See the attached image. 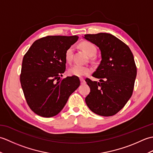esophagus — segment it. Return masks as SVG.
Wrapping results in <instances>:
<instances>
[{"label":"esophagus","instance_id":"1","mask_svg":"<svg viewBox=\"0 0 153 153\" xmlns=\"http://www.w3.org/2000/svg\"><path fill=\"white\" fill-rule=\"evenodd\" d=\"M79 79H80L81 84H82V85H84V84H85V79H83V78H80Z\"/></svg>","mask_w":153,"mask_h":153}]
</instances>
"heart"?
<instances>
[{"label":"heart","mask_w":153,"mask_h":153,"mask_svg":"<svg viewBox=\"0 0 153 153\" xmlns=\"http://www.w3.org/2000/svg\"><path fill=\"white\" fill-rule=\"evenodd\" d=\"M79 46L89 56L92 57L95 55L97 52L96 47H95V45L91 43H90V42H83V43L80 44ZM73 53V47H71L68 48L66 51V54H65V58H66L67 62H70L71 59H72ZM90 71L91 70L89 68L77 64L74 65V66L70 67L69 70H68V73H69L70 75L77 77L85 76L86 75L89 74Z\"/></svg>","instance_id":"obj_1"}]
</instances>
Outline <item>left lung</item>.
Here are the masks:
<instances>
[{
    "label": "left lung",
    "mask_w": 153,
    "mask_h": 153,
    "mask_svg": "<svg viewBox=\"0 0 153 153\" xmlns=\"http://www.w3.org/2000/svg\"><path fill=\"white\" fill-rule=\"evenodd\" d=\"M99 47L101 61L92 76L99 82L86 79L91 91L85 98L89 108L99 116L118 112L131 98L137 76L130 48L112 34L99 33L83 37Z\"/></svg>",
    "instance_id": "1"
}]
</instances>
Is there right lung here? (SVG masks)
Instances as JSON below:
<instances>
[{"instance_id":"1","label":"right lung","mask_w":153,"mask_h":153,"mask_svg":"<svg viewBox=\"0 0 153 153\" xmlns=\"http://www.w3.org/2000/svg\"><path fill=\"white\" fill-rule=\"evenodd\" d=\"M74 36H47L35 41L24 55L20 82L27 105L37 115H57L80 85L77 76L60 80L66 70V51L78 39Z\"/></svg>"}]
</instances>
